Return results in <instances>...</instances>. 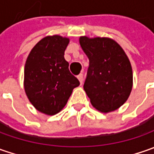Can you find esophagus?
Returning a JSON list of instances; mask_svg holds the SVG:
<instances>
[{
  "label": "esophagus",
  "instance_id": "1",
  "mask_svg": "<svg viewBox=\"0 0 154 154\" xmlns=\"http://www.w3.org/2000/svg\"><path fill=\"white\" fill-rule=\"evenodd\" d=\"M77 78H78V80H80V84H82V83H83V74H80L77 76Z\"/></svg>",
  "mask_w": 154,
  "mask_h": 154
}]
</instances>
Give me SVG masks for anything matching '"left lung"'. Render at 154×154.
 Instances as JSON below:
<instances>
[{"label":"left lung","instance_id":"1","mask_svg":"<svg viewBox=\"0 0 154 154\" xmlns=\"http://www.w3.org/2000/svg\"><path fill=\"white\" fill-rule=\"evenodd\" d=\"M80 45L89 59L84 90L92 105L103 113L120 108L133 87V71L126 53L109 38L82 36Z\"/></svg>","mask_w":154,"mask_h":154}]
</instances>
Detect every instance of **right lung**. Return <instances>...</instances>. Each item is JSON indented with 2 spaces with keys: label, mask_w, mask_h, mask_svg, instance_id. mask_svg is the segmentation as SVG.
Here are the masks:
<instances>
[{
  "label": "right lung",
  "mask_w": 154,
  "mask_h": 154,
  "mask_svg": "<svg viewBox=\"0 0 154 154\" xmlns=\"http://www.w3.org/2000/svg\"><path fill=\"white\" fill-rule=\"evenodd\" d=\"M69 38L59 35L42 38L27 56L24 88L29 101L41 113L60 112L80 82L70 73L64 52Z\"/></svg>",
  "instance_id": "1"
}]
</instances>
